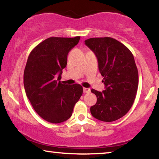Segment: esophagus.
<instances>
[{"instance_id": "obj_1", "label": "esophagus", "mask_w": 159, "mask_h": 159, "mask_svg": "<svg viewBox=\"0 0 159 159\" xmlns=\"http://www.w3.org/2000/svg\"><path fill=\"white\" fill-rule=\"evenodd\" d=\"M83 93H90V89L88 88H83Z\"/></svg>"}]
</instances>
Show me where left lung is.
Listing matches in <instances>:
<instances>
[{
	"label": "left lung",
	"instance_id": "8db88e82",
	"mask_svg": "<svg viewBox=\"0 0 159 159\" xmlns=\"http://www.w3.org/2000/svg\"><path fill=\"white\" fill-rule=\"evenodd\" d=\"M95 54L106 89L91 92L97 97L90 107L93 117L111 122L125 116L133 106L138 87V71L133 53L113 38H91L85 41Z\"/></svg>",
	"mask_w": 159,
	"mask_h": 159
}]
</instances>
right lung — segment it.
<instances>
[{
	"mask_svg": "<svg viewBox=\"0 0 159 159\" xmlns=\"http://www.w3.org/2000/svg\"><path fill=\"white\" fill-rule=\"evenodd\" d=\"M80 38H48L29 55L24 72L25 92L35 111L48 122L59 123L68 120L83 94L80 85H66L60 81L67 55Z\"/></svg>",
	"mask_w": 159,
	"mask_h": 159,
	"instance_id": "obj_1",
	"label": "right lung"
}]
</instances>
